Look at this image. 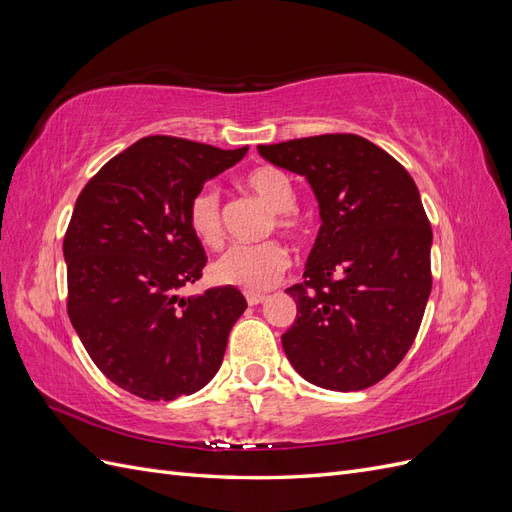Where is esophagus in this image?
Listing matches in <instances>:
<instances>
[{
  "label": "esophagus",
  "mask_w": 512,
  "mask_h": 512,
  "mask_svg": "<svg viewBox=\"0 0 512 512\" xmlns=\"http://www.w3.org/2000/svg\"><path fill=\"white\" fill-rule=\"evenodd\" d=\"M245 299H247V303L250 305H258V303H262L267 299V294H262V292H245Z\"/></svg>",
  "instance_id": "esophagus-1"
}]
</instances>
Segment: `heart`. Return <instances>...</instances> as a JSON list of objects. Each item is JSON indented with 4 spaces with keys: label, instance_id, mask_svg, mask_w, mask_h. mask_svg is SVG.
Instances as JSON below:
<instances>
[{
    "label": "heart",
    "instance_id": "1",
    "mask_svg": "<svg viewBox=\"0 0 512 512\" xmlns=\"http://www.w3.org/2000/svg\"><path fill=\"white\" fill-rule=\"evenodd\" d=\"M243 185L273 211V224L288 237H305L312 222L294 205L297 192L292 181L273 166H260L243 177ZM188 224L194 237L207 247L224 243V209L218 188L196 192L188 207ZM290 267V252L280 241H262L258 245H237L213 262L211 277L218 284L241 290H267L282 280Z\"/></svg>",
    "mask_w": 512,
    "mask_h": 512
}]
</instances>
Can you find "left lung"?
Wrapping results in <instances>:
<instances>
[{
    "mask_svg": "<svg viewBox=\"0 0 512 512\" xmlns=\"http://www.w3.org/2000/svg\"><path fill=\"white\" fill-rule=\"evenodd\" d=\"M305 175L322 226L303 284L286 292L297 318L282 335L292 367L329 391H361L404 361L431 292V226L408 170L356 134L258 145Z\"/></svg>",
    "mask_w": 512,
    "mask_h": 512,
    "instance_id": "8db88e82",
    "label": "left lung"
}]
</instances>
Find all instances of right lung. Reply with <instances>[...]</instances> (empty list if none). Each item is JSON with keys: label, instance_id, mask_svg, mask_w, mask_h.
Segmentation results:
<instances>
[{"label": "right lung", "instance_id": "add662e5", "mask_svg": "<svg viewBox=\"0 0 512 512\" xmlns=\"http://www.w3.org/2000/svg\"><path fill=\"white\" fill-rule=\"evenodd\" d=\"M247 147L145 136L108 160L76 198L64 237L68 316L102 374L149 401L192 395L218 374L245 312L237 288L179 299L207 256L188 207Z\"/></svg>", "mask_w": 512, "mask_h": 512}]
</instances>
